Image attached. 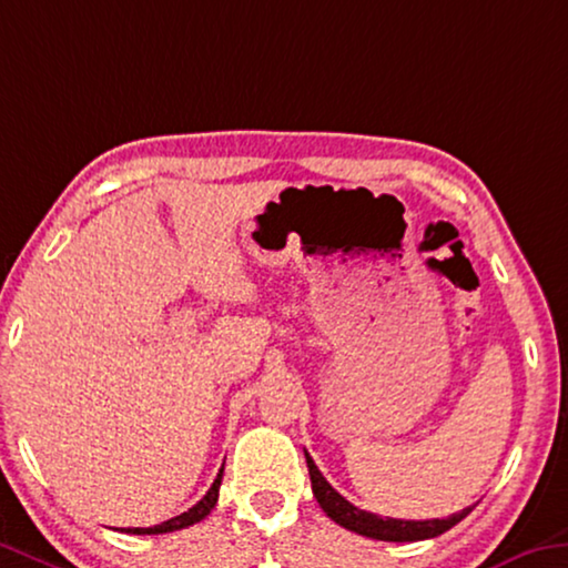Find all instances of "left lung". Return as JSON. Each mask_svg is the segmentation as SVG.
Masks as SVG:
<instances>
[{
	"mask_svg": "<svg viewBox=\"0 0 568 568\" xmlns=\"http://www.w3.org/2000/svg\"><path fill=\"white\" fill-rule=\"evenodd\" d=\"M305 463H308L311 473V485L313 495H316L318 506L331 520H336L338 526L354 530L358 536L376 538V541H425V538H435L445 534L453 526L460 524V520L470 513L475 506L463 508L460 513H453L449 518H432V520H399V518H382L376 513H368L356 508L354 503H348L344 495L336 493V488L323 478V473L313 463V457L305 453Z\"/></svg>",
	"mask_w": 568,
	"mask_h": 568,
	"instance_id": "left-lung-1",
	"label": "left lung"
}]
</instances>
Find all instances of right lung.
Instances as JSON below:
<instances>
[{
  "label": "right lung",
  "instance_id": "obj_1",
  "mask_svg": "<svg viewBox=\"0 0 568 568\" xmlns=\"http://www.w3.org/2000/svg\"><path fill=\"white\" fill-rule=\"evenodd\" d=\"M222 473H224V465L222 470L217 473V478H214L212 488L206 490L204 498L200 503H194L192 508H189L186 513H182V516H174L164 520V524L159 526H151V528H123L125 534H136V536H156V534H171V530H182L186 526H194L200 524V520H204L206 516H210V510L217 506V498H220V485H222Z\"/></svg>",
  "mask_w": 568,
  "mask_h": 568
}]
</instances>
